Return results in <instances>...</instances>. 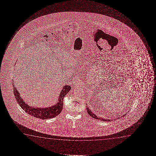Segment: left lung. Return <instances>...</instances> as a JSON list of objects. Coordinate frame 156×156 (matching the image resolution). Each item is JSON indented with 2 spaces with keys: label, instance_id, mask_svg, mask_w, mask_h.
Segmentation results:
<instances>
[{
  "label": "left lung",
  "instance_id": "1",
  "mask_svg": "<svg viewBox=\"0 0 156 156\" xmlns=\"http://www.w3.org/2000/svg\"><path fill=\"white\" fill-rule=\"evenodd\" d=\"M86 109H87V111L88 115H90L92 118H94L96 119L100 120H102V121H104V122H110V121H111V120L110 119H105V118H103L98 117L97 115H95V113H93V112L90 110V108H89L87 106ZM126 114H127V113H126ZM126 114H125L124 115H123V116H125V115H126ZM123 116H122L121 117H123ZM120 118V117L118 118H117V119H119Z\"/></svg>",
  "mask_w": 156,
  "mask_h": 156
}]
</instances>
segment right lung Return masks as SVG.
Wrapping results in <instances>:
<instances>
[{"instance_id":"right-lung-1","label":"right lung","mask_w":156,"mask_h":156,"mask_svg":"<svg viewBox=\"0 0 156 156\" xmlns=\"http://www.w3.org/2000/svg\"><path fill=\"white\" fill-rule=\"evenodd\" d=\"M71 88L70 86L69 85L64 86L62 88V90L60 92L57 101L58 102L56 103V105H51V107L41 108L34 106L32 107L25 102L23 98H22L20 93L17 90L16 88L13 85V91L16 100L17 101L18 104L21 107L22 109L29 115L42 119H47L55 117L61 113L63 109V98L66 94H68Z\"/></svg>"}]
</instances>
